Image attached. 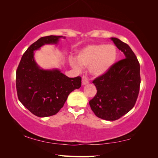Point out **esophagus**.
Returning <instances> with one entry per match:
<instances>
[{
  "instance_id": "1",
  "label": "esophagus",
  "mask_w": 158,
  "mask_h": 158,
  "mask_svg": "<svg viewBox=\"0 0 158 158\" xmlns=\"http://www.w3.org/2000/svg\"><path fill=\"white\" fill-rule=\"evenodd\" d=\"M88 83H89L88 78L85 76H83V77H82V85H85L86 84H88Z\"/></svg>"
}]
</instances>
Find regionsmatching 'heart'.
<instances>
[{
  "mask_svg": "<svg viewBox=\"0 0 158 158\" xmlns=\"http://www.w3.org/2000/svg\"><path fill=\"white\" fill-rule=\"evenodd\" d=\"M118 52L112 44L91 45L83 48L76 56V60L70 59L73 67L79 69L80 67L89 68V72L96 77L108 73L115 64Z\"/></svg>",
  "mask_w": 158,
  "mask_h": 158,
  "instance_id": "heart-1",
  "label": "heart"
}]
</instances>
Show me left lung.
<instances>
[{"instance_id": "1", "label": "left lung", "mask_w": 158, "mask_h": 158, "mask_svg": "<svg viewBox=\"0 0 158 158\" xmlns=\"http://www.w3.org/2000/svg\"><path fill=\"white\" fill-rule=\"evenodd\" d=\"M125 58L116 62L109 71L92 81L97 93L89 102L95 115L105 120L114 121L128 113L138 98L140 64L130 46L119 39L111 37Z\"/></svg>"}]
</instances>
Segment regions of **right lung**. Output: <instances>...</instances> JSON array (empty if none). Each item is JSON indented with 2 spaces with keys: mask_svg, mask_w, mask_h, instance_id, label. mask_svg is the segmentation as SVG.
<instances>
[{
  "mask_svg": "<svg viewBox=\"0 0 158 158\" xmlns=\"http://www.w3.org/2000/svg\"><path fill=\"white\" fill-rule=\"evenodd\" d=\"M62 36L41 37L23 53L16 71L18 99L32 114L40 117L55 115L69 94L81 85V77L69 78L58 69L44 70L36 62L35 51L42 46L58 44Z\"/></svg>",
  "mask_w": 158,
  "mask_h": 158,
  "instance_id": "add662e5",
  "label": "right lung"
}]
</instances>
